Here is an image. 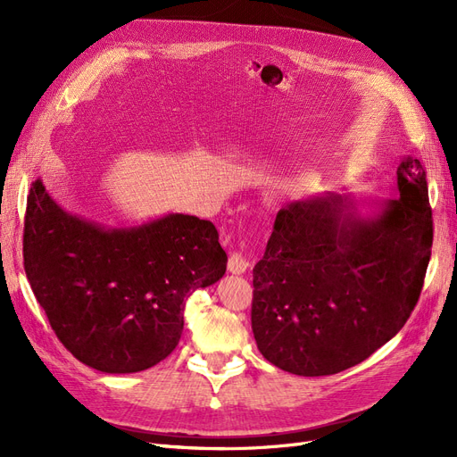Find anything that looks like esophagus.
Instances as JSON below:
<instances>
[{
  "instance_id": "1",
  "label": "esophagus",
  "mask_w": 457,
  "mask_h": 457,
  "mask_svg": "<svg viewBox=\"0 0 457 457\" xmlns=\"http://www.w3.org/2000/svg\"><path fill=\"white\" fill-rule=\"evenodd\" d=\"M248 265H250L248 260L241 254V252H233V254L229 256V260H228V269H229V273H233V275L246 273Z\"/></svg>"
}]
</instances>
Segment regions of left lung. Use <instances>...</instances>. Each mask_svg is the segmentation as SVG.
I'll return each instance as SVG.
<instances>
[{"instance_id": "8db88e82", "label": "left lung", "mask_w": 457, "mask_h": 457, "mask_svg": "<svg viewBox=\"0 0 457 457\" xmlns=\"http://www.w3.org/2000/svg\"><path fill=\"white\" fill-rule=\"evenodd\" d=\"M395 199L350 194L292 201L254 267L252 331L262 356L299 377L341 373L399 333L431 258L426 171L403 158Z\"/></svg>"}]
</instances>
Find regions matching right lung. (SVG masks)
Instances as JSON below:
<instances>
[{"mask_svg":"<svg viewBox=\"0 0 457 457\" xmlns=\"http://www.w3.org/2000/svg\"><path fill=\"white\" fill-rule=\"evenodd\" d=\"M228 256L209 220L167 214L105 228L63 211L37 179L24 220V269L50 328L101 373L154 367L175 350L184 305L218 282Z\"/></svg>","mask_w":457,"mask_h":457,"instance_id":"1","label":"right lung"}]
</instances>
